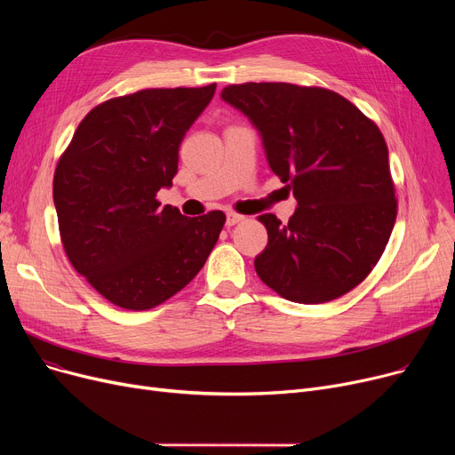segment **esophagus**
Listing matches in <instances>:
<instances>
[{
  "mask_svg": "<svg viewBox=\"0 0 455 455\" xmlns=\"http://www.w3.org/2000/svg\"><path fill=\"white\" fill-rule=\"evenodd\" d=\"M245 218L243 215H240V213H234V212H230V213H227V227H234V225H237V223H242Z\"/></svg>",
  "mask_w": 455,
  "mask_h": 455,
  "instance_id": "34e87169",
  "label": "esophagus"
}]
</instances>
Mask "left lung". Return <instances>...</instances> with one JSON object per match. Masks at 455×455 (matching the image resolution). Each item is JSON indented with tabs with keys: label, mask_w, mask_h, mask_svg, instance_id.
<instances>
[{
	"label": "left lung",
	"mask_w": 455,
	"mask_h": 455,
	"mask_svg": "<svg viewBox=\"0 0 455 455\" xmlns=\"http://www.w3.org/2000/svg\"><path fill=\"white\" fill-rule=\"evenodd\" d=\"M221 100L259 132L271 172L297 210L282 225L259 215L267 247L254 269L283 299L321 304L372 271L396 220L389 151L379 129L343 95L288 83L232 84Z\"/></svg>",
	"instance_id": "1"
}]
</instances>
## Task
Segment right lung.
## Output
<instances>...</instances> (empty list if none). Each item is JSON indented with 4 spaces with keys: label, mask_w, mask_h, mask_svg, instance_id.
Segmentation results:
<instances>
[{
    "label": "right lung",
    "mask_w": 455,
    "mask_h": 455,
    "mask_svg": "<svg viewBox=\"0 0 455 455\" xmlns=\"http://www.w3.org/2000/svg\"><path fill=\"white\" fill-rule=\"evenodd\" d=\"M215 93L151 88L95 107L79 124L53 179L62 245L107 300L149 309L188 285L218 243L225 213L186 218L160 206L179 148Z\"/></svg>",
    "instance_id": "add662e5"
}]
</instances>
